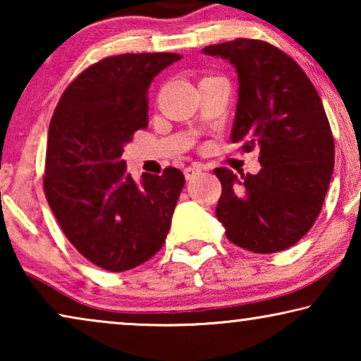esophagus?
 Segmentation results:
<instances>
[{
    "label": "esophagus",
    "instance_id": "esophagus-1",
    "mask_svg": "<svg viewBox=\"0 0 361 361\" xmlns=\"http://www.w3.org/2000/svg\"><path fill=\"white\" fill-rule=\"evenodd\" d=\"M202 171V167L200 166H187L185 169H184V176H185V179H192V177H195L197 174H199V172Z\"/></svg>",
    "mask_w": 361,
    "mask_h": 361
}]
</instances>
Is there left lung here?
<instances>
[{
    "label": "left lung",
    "instance_id": "1",
    "mask_svg": "<svg viewBox=\"0 0 361 361\" xmlns=\"http://www.w3.org/2000/svg\"><path fill=\"white\" fill-rule=\"evenodd\" d=\"M238 72L231 142L259 149L258 174L238 179L226 167L216 219L231 243L276 253L298 243L317 220L334 172L335 145L317 90L299 63L273 44L238 37L204 49Z\"/></svg>",
    "mask_w": 361,
    "mask_h": 361
}]
</instances>
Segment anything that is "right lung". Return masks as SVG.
Returning <instances> with one entry per match:
<instances>
[{"mask_svg":"<svg viewBox=\"0 0 361 361\" xmlns=\"http://www.w3.org/2000/svg\"><path fill=\"white\" fill-rule=\"evenodd\" d=\"M180 54L102 59L68 83L49 125L44 192L68 241L98 268L121 273L162 248L184 174L133 180L123 146L147 128V92Z\"/></svg>","mask_w":361,"mask_h":361,"instance_id":"1","label":"right lung"}]
</instances>
